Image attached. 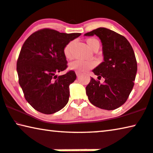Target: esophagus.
<instances>
[{"mask_svg":"<svg viewBox=\"0 0 153 153\" xmlns=\"http://www.w3.org/2000/svg\"><path fill=\"white\" fill-rule=\"evenodd\" d=\"M76 74L77 76H79L81 74V72H76Z\"/></svg>","mask_w":153,"mask_h":153,"instance_id":"obj_1","label":"esophagus"}]
</instances>
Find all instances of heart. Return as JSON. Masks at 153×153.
<instances>
[{
	"label": "heart",
	"instance_id": "obj_1",
	"mask_svg": "<svg viewBox=\"0 0 153 153\" xmlns=\"http://www.w3.org/2000/svg\"><path fill=\"white\" fill-rule=\"evenodd\" d=\"M88 46L93 50L96 44H99V42L96 39L89 38L86 40ZM73 44V42H70L63 49V53L65 57L68 59L71 58V48ZM96 65V63L93 61H82V60H76L70 63V68L79 72H84L88 71L94 68Z\"/></svg>",
	"mask_w": 153,
	"mask_h": 153
}]
</instances>
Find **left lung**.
<instances>
[{
    "label": "left lung",
    "mask_w": 153,
    "mask_h": 153,
    "mask_svg": "<svg viewBox=\"0 0 153 153\" xmlns=\"http://www.w3.org/2000/svg\"><path fill=\"white\" fill-rule=\"evenodd\" d=\"M99 37L102 46L103 62L92 70L105 79L102 84L91 78L86 94L91 104L100 109L114 110L122 106L132 91L137 70L132 46L124 36L100 27L84 35Z\"/></svg>",
    "instance_id": "8db88e82"
}]
</instances>
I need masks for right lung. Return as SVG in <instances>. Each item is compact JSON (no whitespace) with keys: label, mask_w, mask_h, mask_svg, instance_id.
Instances as JSON below:
<instances>
[{"label":"right lung","mask_w":153,"mask_h":153,"mask_svg":"<svg viewBox=\"0 0 153 153\" xmlns=\"http://www.w3.org/2000/svg\"><path fill=\"white\" fill-rule=\"evenodd\" d=\"M80 36L45 29L25 42L17 62L19 84L25 99L37 111L52 114L67 105L70 85L76 75L72 70L59 76L56 74L68 67L65 46Z\"/></svg>","instance_id":"1"}]
</instances>
